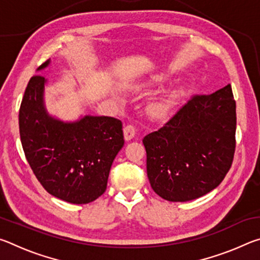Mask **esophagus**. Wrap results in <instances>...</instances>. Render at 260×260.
I'll list each match as a JSON object with an SVG mask.
<instances>
[{
  "instance_id": "34e87169",
  "label": "esophagus",
  "mask_w": 260,
  "mask_h": 260,
  "mask_svg": "<svg viewBox=\"0 0 260 260\" xmlns=\"http://www.w3.org/2000/svg\"><path fill=\"white\" fill-rule=\"evenodd\" d=\"M136 134V128L133 125H126L124 127V136L126 141L132 140Z\"/></svg>"
}]
</instances>
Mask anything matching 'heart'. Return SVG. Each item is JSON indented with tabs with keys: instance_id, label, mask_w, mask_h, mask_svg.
<instances>
[{
	"instance_id": "heart-1",
	"label": "heart",
	"mask_w": 260,
	"mask_h": 260,
	"mask_svg": "<svg viewBox=\"0 0 260 260\" xmlns=\"http://www.w3.org/2000/svg\"><path fill=\"white\" fill-rule=\"evenodd\" d=\"M170 109V105L167 103L164 102H159V103H155L152 104L150 108H149V111L152 114V116L155 117H160V116H164L165 113H167Z\"/></svg>"
}]
</instances>
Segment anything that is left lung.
Instances as JSON below:
<instances>
[{"label":"left lung","instance_id":"1","mask_svg":"<svg viewBox=\"0 0 260 260\" xmlns=\"http://www.w3.org/2000/svg\"><path fill=\"white\" fill-rule=\"evenodd\" d=\"M235 132L231 85L191 96L160 128L143 138L153 191L166 201L187 202L217 188L232 166Z\"/></svg>","mask_w":260,"mask_h":260}]
</instances>
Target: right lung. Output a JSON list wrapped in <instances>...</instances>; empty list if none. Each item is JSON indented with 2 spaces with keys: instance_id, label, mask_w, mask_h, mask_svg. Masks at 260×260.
<instances>
[{
  "instance_id": "right-lung-1",
  "label": "right lung",
  "mask_w": 260,
  "mask_h": 260,
  "mask_svg": "<svg viewBox=\"0 0 260 260\" xmlns=\"http://www.w3.org/2000/svg\"><path fill=\"white\" fill-rule=\"evenodd\" d=\"M49 65L43 63L38 71ZM47 80L35 74L19 109L25 157L50 195L72 204L95 201L107 189L110 169L124 147L122 124L112 117L85 116L64 122L48 114L43 102Z\"/></svg>"
}]
</instances>
